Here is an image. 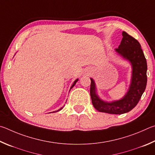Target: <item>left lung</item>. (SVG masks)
<instances>
[{
  "label": "left lung",
  "mask_w": 155,
  "mask_h": 155,
  "mask_svg": "<svg viewBox=\"0 0 155 155\" xmlns=\"http://www.w3.org/2000/svg\"><path fill=\"white\" fill-rule=\"evenodd\" d=\"M123 39L116 52L129 61L131 65L132 74L128 91L123 98L111 102L105 101L97 94L96 84L91 78V97L94 107L100 112L122 114L136 106L144 92L147 84V62L140 43L123 31Z\"/></svg>",
  "instance_id": "obj_1"
}]
</instances>
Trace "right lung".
<instances>
[{
    "instance_id": "obj_1",
    "label": "right lung",
    "mask_w": 155,
    "mask_h": 155,
    "mask_svg": "<svg viewBox=\"0 0 155 155\" xmlns=\"http://www.w3.org/2000/svg\"><path fill=\"white\" fill-rule=\"evenodd\" d=\"M78 79H76L75 81H74V82H73V85L71 86V88H70V90H71V89L73 87V86H74L75 85V84H76V82H78ZM64 107V106H63ZM63 107H62L61 108H60V109L59 110H57V111H55V112H58V111H60V110H61L62 109V108H63Z\"/></svg>"
}]
</instances>
